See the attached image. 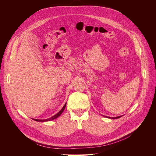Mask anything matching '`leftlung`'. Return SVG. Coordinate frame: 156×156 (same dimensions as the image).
I'll return each instance as SVG.
<instances>
[{
  "label": "left lung",
  "mask_w": 156,
  "mask_h": 156,
  "mask_svg": "<svg viewBox=\"0 0 156 156\" xmlns=\"http://www.w3.org/2000/svg\"><path fill=\"white\" fill-rule=\"evenodd\" d=\"M122 116H123V115H120V116L115 117H106V116H104V117H108V118H109V119H119V118L122 117Z\"/></svg>",
  "instance_id": "left-lung-1"
}]
</instances>
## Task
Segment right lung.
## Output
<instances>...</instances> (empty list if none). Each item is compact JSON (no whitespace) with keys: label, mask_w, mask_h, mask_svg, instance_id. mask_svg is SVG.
I'll use <instances>...</instances> for the list:
<instances>
[{"label":"right lung","mask_w":156,"mask_h":156,"mask_svg":"<svg viewBox=\"0 0 156 156\" xmlns=\"http://www.w3.org/2000/svg\"><path fill=\"white\" fill-rule=\"evenodd\" d=\"M66 103H66V104L64 105V106H63V108L56 114H55V115H53V116H52L51 117H50V118H49V119H45V120H39V119H32L33 120H35V121H36V122H48V121H51V120H54V119H56V118H58V117H59L60 115H61V114L63 112V111H64V110L65 109V108H66Z\"/></svg>","instance_id":"obj_1"}]
</instances>
